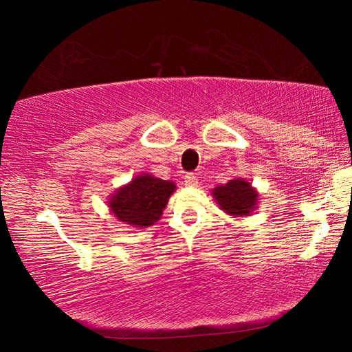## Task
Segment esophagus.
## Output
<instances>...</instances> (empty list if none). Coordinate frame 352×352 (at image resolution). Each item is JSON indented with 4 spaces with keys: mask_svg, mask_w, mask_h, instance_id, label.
<instances>
[{
    "mask_svg": "<svg viewBox=\"0 0 352 352\" xmlns=\"http://www.w3.org/2000/svg\"><path fill=\"white\" fill-rule=\"evenodd\" d=\"M197 183H199V178H197V175L192 174V172L184 175V184H186V186L194 188V186H197Z\"/></svg>",
    "mask_w": 352,
    "mask_h": 352,
    "instance_id": "34e87169",
    "label": "esophagus"
}]
</instances>
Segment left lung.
I'll use <instances>...</instances> for the list:
<instances>
[{
    "label": "left lung",
    "mask_w": 352,
    "mask_h": 352,
    "mask_svg": "<svg viewBox=\"0 0 352 352\" xmlns=\"http://www.w3.org/2000/svg\"><path fill=\"white\" fill-rule=\"evenodd\" d=\"M212 195L225 212L236 217L250 216L258 200V192L252 188V184L241 178L214 188Z\"/></svg>",
    "instance_id": "left-lung-1"
}]
</instances>
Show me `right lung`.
Returning <instances> with one entry per match:
<instances>
[{
  "instance_id": "add662e5",
  "label": "right lung",
  "mask_w": 352,
  "mask_h": 352,
  "mask_svg": "<svg viewBox=\"0 0 352 352\" xmlns=\"http://www.w3.org/2000/svg\"><path fill=\"white\" fill-rule=\"evenodd\" d=\"M175 184L152 175H140L118 189L110 200L116 219L133 226H151L160 220Z\"/></svg>"
}]
</instances>
